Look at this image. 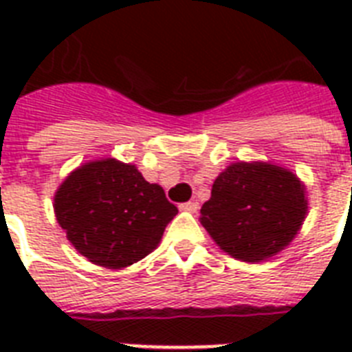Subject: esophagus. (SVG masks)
Masks as SVG:
<instances>
[{
    "label": "esophagus",
    "mask_w": 352,
    "mask_h": 352,
    "mask_svg": "<svg viewBox=\"0 0 352 352\" xmlns=\"http://www.w3.org/2000/svg\"><path fill=\"white\" fill-rule=\"evenodd\" d=\"M179 210H182V212H192V214H195L199 210V203H195V201H188V203H182L181 206H179Z\"/></svg>",
    "instance_id": "1"
}]
</instances>
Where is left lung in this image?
I'll return each mask as SVG.
<instances>
[{
	"instance_id": "1",
	"label": "left lung",
	"mask_w": 352,
	"mask_h": 352,
	"mask_svg": "<svg viewBox=\"0 0 352 352\" xmlns=\"http://www.w3.org/2000/svg\"><path fill=\"white\" fill-rule=\"evenodd\" d=\"M307 214V186L294 171L267 160H239L217 175L199 221L225 254L259 263L292 243Z\"/></svg>"
}]
</instances>
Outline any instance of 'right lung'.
Wrapping results in <instances>:
<instances>
[{
	"label": "right lung",
	"instance_id": "add662e5",
	"mask_svg": "<svg viewBox=\"0 0 352 352\" xmlns=\"http://www.w3.org/2000/svg\"><path fill=\"white\" fill-rule=\"evenodd\" d=\"M52 208L74 250L109 270L151 254L179 212L162 186L113 157L74 168L54 192Z\"/></svg>",
	"mask_w": 352,
	"mask_h": 352
}]
</instances>
